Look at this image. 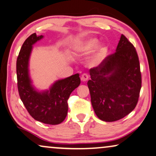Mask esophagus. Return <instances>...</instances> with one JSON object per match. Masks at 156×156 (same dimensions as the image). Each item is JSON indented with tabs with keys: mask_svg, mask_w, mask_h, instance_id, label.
<instances>
[{
	"mask_svg": "<svg viewBox=\"0 0 156 156\" xmlns=\"http://www.w3.org/2000/svg\"><path fill=\"white\" fill-rule=\"evenodd\" d=\"M88 78H89V76H88V74H87V73H83V74H82L81 77H80V80H81L82 81L85 82V81H86V80H88Z\"/></svg>",
	"mask_w": 156,
	"mask_h": 156,
	"instance_id": "34e87169",
	"label": "esophagus"
}]
</instances>
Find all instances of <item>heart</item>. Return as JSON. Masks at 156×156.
I'll list each match as a JSON object with an SVG mask.
<instances>
[{"mask_svg":"<svg viewBox=\"0 0 156 156\" xmlns=\"http://www.w3.org/2000/svg\"><path fill=\"white\" fill-rule=\"evenodd\" d=\"M99 44L95 38H79L73 44V48L76 53L88 54L93 51V53L88 59L89 66L95 67L104 61L108 53V48L105 44Z\"/></svg>","mask_w":156,"mask_h":156,"instance_id":"b5f03b06","label":"heart"}]
</instances>
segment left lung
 <instances>
[{"label": "left lung", "instance_id": "obj_1", "mask_svg": "<svg viewBox=\"0 0 156 156\" xmlns=\"http://www.w3.org/2000/svg\"><path fill=\"white\" fill-rule=\"evenodd\" d=\"M89 72L91 103L99 119L116 121L136 108L141 88L140 63L136 48L125 36L121 35L115 53Z\"/></svg>", "mask_w": 156, "mask_h": 156}]
</instances>
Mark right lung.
<instances>
[{
	"label": "right lung",
	"instance_id": "right-lung-1",
	"mask_svg": "<svg viewBox=\"0 0 156 156\" xmlns=\"http://www.w3.org/2000/svg\"><path fill=\"white\" fill-rule=\"evenodd\" d=\"M43 36L33 33L25 41L16 62L18 89L22 102L35 120L49 125H58L68 113V100L80 83L79 74L58 80L48 90H38L32 83L29 73V60L33 45Z\"/></svg>",
	"mask_w": 156,
	"mask_h": 156
}]
</instances>
